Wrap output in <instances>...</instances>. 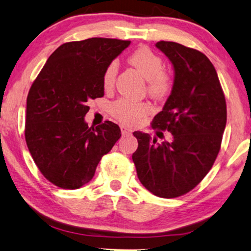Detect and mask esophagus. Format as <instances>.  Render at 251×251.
Returning <instances> with one entry per match:
<instances>
[{
	"instance_id": "34e87169",
	"label": "esophagus",
	"mask_w": 251,
	"mask_h": 251,
	"mask_svg": "<svg viewBox=\"0 0 251 251\" xmlns=\"http://www.w3.org/2000/svg\"><path fill=\"white\" fill-rule=\"evenodd\" d=\"M120 129H121V133H122L123 135L130 134L131 132H132V130H131L130 128H128V126H121Z\"/></svg>"
}]
</instances>
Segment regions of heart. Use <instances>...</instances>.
Segmentation results:
<instances>
[{
    "label": "heart",
    "instance_id": "heart-1",
    "mask_svg": "<svg viewBox=\"0 0 251 251\" xmlns=\"http://www.w3.org/2000/svg\"><path fill=\"white\" fill-rule=\"evenodd\" d=\"M129 63L148 81L147 91L154 100H163L169 96L172 89L171 76L163 71L164 63L161 56L149 48H140L129 56ZM118 62L112 61L106 67L103 75L104 88H111L116 80ZM150 112V105L146 102H132L121 99L114 102L112 113L123 123H137Z\"/></svg>",
    "mask_w": 251,
    "mask_h": 251
}]
</instances>
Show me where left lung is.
Wrapping results in <instances>:
<instances>
[{"label":"left lung","mask_w":251,"mask_h":251,"mask_svg":"<svg viewBox=\"0 0 251 251\" xmlns=\"http://www.w3.org/2000/svg\"><path fill=\"white\" fill-rule=\"evenodd\" d=\"M175 69L171 94L152 120V128L169 131L172 142L157 143L135 131L132 154L138 178L161 198L192 190L211 169L219 153L227 122V105L216 69L198 50L160 41L155 44Z\"/></svg>","instance_id":"8db88e82"}]
</instances>
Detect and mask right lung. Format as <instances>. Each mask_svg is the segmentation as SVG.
I'll return each mask as SVG.
<instances>
[{"instance_id": "add662e5", "label": "right lung", "mask_w": 251, "mask_h": 251, "mask_svg": "<svg viewBox=\"0 0 251 251\" xmlns=\"http://www.w3.org/2000/svg\"><path fill=\"white\" fill-rule=\"evenodd\" d=\"M130 41L91 38L60 45L31 85L26 99L25 141L49 181L77 189L93 178L101 158L121 130L111 121L89 126L88 101L104 96L103 75Z\"/></svg>"}]
</instances>
